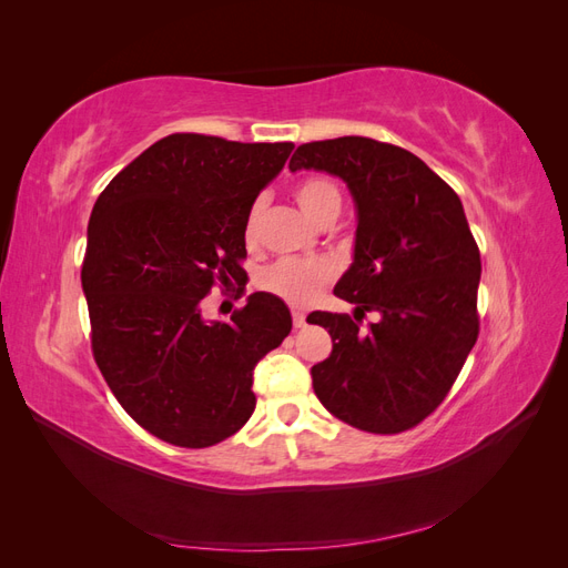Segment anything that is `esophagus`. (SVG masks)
Returning <instances> with one entry per match:
<instances>
[{"mask_svg": "<svg viewBox=\"0 0 568 568\" xmlns=\"http://www.w3.org/2000/svg\"><path fill=\"white\" fill-rule=\"evenodd\" d=\"M291 317H294V329H303V326H305V315L301 311H294V313H291Z\"/></svg>", "mask_w": 568, "mask_h": 568, "instance_id": "34e87169", "label": "esophagus"}]
</instances>
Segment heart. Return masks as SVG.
Segmentation results:
<instances>
[{
  "label": "heart",
  "instance_id": "obj_1",
  "mask_svg": "<svg viewBox=\"0 0 568 568\" xmlns=\"http://www.w3.org/2000/svg\"><path fill=\"white\" fill-rule=\"evenodd\" d=\"M296 203L301 211L311 217L315 225L341 211V194L332 180L326 178H307L294 189ZM261 217L263 205L253 203L244 222V239L246 244H255L257 232H261ZM334 267L329 261L322 257H313V261H301V257H282V261L267 265L261 274H257V288L265 294L277 296L291 305H307L313 303L324 284L332 280Z\"/></svg>",
  "mask_w": 568,
  "mask_h": 568
}]
</instances>
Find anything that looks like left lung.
I'll use <instances>...</instances> for the list:
<instances>
[{"label":"left lung","mask_w":568,"mask_h":568,"mask_svg":"<svg viewBox=\"0 0 568 568\" xmlns=\"http://www.w3.org/2000/svg\"><path fill=\"white\" fill-rule=\"evenodd\" d=\"M288 170L341 178L357 211L353 263L334 288L355 320L311 315L334 343L311 369L317 398L363 432H407L443 403L478 338L480 253L462 201L415 153L369 136L301 144ZM357 312L377 313L369 331Z\"/></svg>","instance_id":"left-lung-1"}]
</instances>
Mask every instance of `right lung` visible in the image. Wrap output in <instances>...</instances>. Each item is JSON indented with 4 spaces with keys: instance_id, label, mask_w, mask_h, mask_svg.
Instances as JSON below:
<instances>
[{
    "instance_id": "right-lung-1",
    "label": "right lung",
    "mask_w": 568,
    "mask_h": 568,
    "mask_svg": "<svg viewBox=\"0 0 568 568\" xmlns=\"http://www.w3.org/2000/svg\"><path fill=\"white\" fill-rule=\"evenodd\" d=\"M291 142L170 134L99 194L82 263L94 359L118 403L156 438L209 448L255 409L253 369L291 332L282 298L255 291L205 320L215 282H239L244 222Z\"/></svg>"
}]
</instances>
